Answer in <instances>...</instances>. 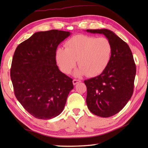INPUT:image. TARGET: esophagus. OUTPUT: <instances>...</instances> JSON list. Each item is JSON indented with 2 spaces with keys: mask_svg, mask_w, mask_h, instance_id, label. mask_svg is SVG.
I'll list each match as a JSON object with an SVG mask.
<instances>
[{
  "mask_svg": "<svg viewBox=\"0 0 148 148\" xmlns=\"http://www.w3.org/2000/svg\"><path fill=\"white\" fill-rule=\"evenodd\" d=\"M81 81H80L79 79H74L73 81H72V83H73L74 85H76L77 84V83H79V82H80Z\"/></svg>",
  "mask_w": 148,
  "mask_h": 148,
  "instance_id": "esophagus-1",
  "label": "esophagus"
}]
</instances>
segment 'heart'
<instances>
[{"label":"heart","instance_id":"heart-1","mask_svg":"<svg viewBox=\"0 0 148 148\" xmlns=\"http://www.w3.org/2000/svg\"><path fill=\"white\" fill-rule=\"evenodd\" d=\"M112 55V45L108 38L79 34L69 39L65 43V48L58 47L55 57L57 65L64 73H71L77 60L79 66L74 72L75 76L86 74L93 77L106 70Z\"/></svg>","mask_w":148,"mask_h":148}]
</instances>
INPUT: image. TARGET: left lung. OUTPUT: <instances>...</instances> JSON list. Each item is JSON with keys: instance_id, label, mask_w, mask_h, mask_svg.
Segmentation results:
<instances>
[{"instance_id": "left-lung-1", "label": "left lung", "mask_w": 148, "mask_h": 148, "mask_svg": "<svg viewBox=\"0 0 148 148\" xmlns=\"http://www.w3.org/2000/svg\"><path fill=\"white\" fill-rule=\"evenodd\" d=\"M91 33L103 34L112 45V55L106 70L98 76L85 80L86 103L92 114L111 117L123 108L134 91L136 64L129 46L108 29H87Z\"/></svg>"}]
</instances>
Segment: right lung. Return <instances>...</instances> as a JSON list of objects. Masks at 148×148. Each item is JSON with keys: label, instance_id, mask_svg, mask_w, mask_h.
Returning <instances> with one entry per match:
<instances>
[{"label": "right lung", "instance_id": "right-lung-1", "mask_svg": "<svg viewBox=\"0 0 148 148\" xmlns=\"http://www.w3.org/2000/svg\"><path fill=\"white\" fill-rule=\"evenodd\" d=\"M70 32L50 30L34 33L17 47L10 77L16 99L32 116L49 119L61 113L72 79L59 71L55 53Z\"/></svg>", "mask_w": 148, "mask_h": 148}]
</instances>
